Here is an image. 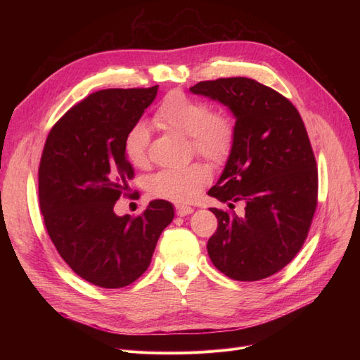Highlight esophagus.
<instances>
[{
  "instance_id": "1",
  "label": "esophagus",
  "mask_w": 360,
  "mask_h": 360,
  "mask_svg": "<svg viewBox=\"0 0 360 360\" xmlns=\"http://www.w3.org/2000/svg\"><path fill=\"white\" fill-rule=\"evenodd\" d=\"M192 212H193V209H192V207H189V205H183V204H177L176 205V213L179 216H188Z\"/></svg>"
}]
</instances>
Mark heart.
<instances>
[{"instance_id":"obj_1","label":"heart","mask_w":360,"mask_h":360,"mask_svg":"<svg viewBox=\"0 0 360 360\" xmlns=\"http://www.w3.org/2000/svg\"><path fill=\"white\" fill-rule=\"evenodd\" d=\"M155 123L168 132L191 139V150L212 162H224L231 153L236 138L233 117L224 110H210L209 103L181 90H172L159 103L153 115ZM150 130L144 123H135L123 141L126 159L134 167H146L148 162ZM210 169L195 162L184 168L162 169L147 181L151 195L177 202H188L197 197L210 181Z\"/></svg>"}]
</instances>
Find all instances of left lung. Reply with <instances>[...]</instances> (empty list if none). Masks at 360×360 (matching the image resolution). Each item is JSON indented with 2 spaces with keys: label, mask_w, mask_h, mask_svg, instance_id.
Returning a JSON list of instances; mask_svg holds the SVG:
<instances>
[{
  "label": "left lung",
  "mask_w": 360,
  "mask_h": 360,
  "mask_svg": "<svg viewBox=\"0 0 360 360\" xmlns=\"http://www.w3.org/2000/svg\"><path fill=\"white\" fill-rule=\"evenodd\" d=\"M236 117L234 146L210 197L245 202V214L212 209L217 230L207 250L236 281H259L284 269L307 240L317 209L319 171L303 120L287 97L249 78L191 86Z\"/></svg>",
  "instance_id": "left-lung-1"
}]
</instances>
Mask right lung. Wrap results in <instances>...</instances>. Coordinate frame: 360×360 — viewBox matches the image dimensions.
<instances>
[{
    "mask_svg": "<svg viewBox=\"0 0 360 360\" xmlns=\"http://www.w3.org/2000/svg\"><path fill=\"white\" fill-rule=\"evenodd\" d=\"M158 89L90 94L52 126L43 147L39 202L46 231L75 274L97 287L123 288L143 275L174 217L165 200L151 201L138 216L114 212L126 180L134 179L124 136Z\"/></svg>",
    "mask_w": 360,
    "mask_h": 360,
    "instance_id": "obj_1",
    "label": "right lung"
}]
</instances>
